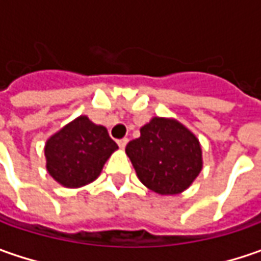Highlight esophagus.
Returning a JSON list of instances; mask_svg holds the SVG:
<instances>
[{"label": "esophagus", "mask_w": 261, "mask_h": 261, "mask_svg": "<svg viewBox=\"0 0 261 261\" xmlns=\"http://www.w3.org/2000/svg\"><path fill=\"white\" fill-rule=\"evenodd\" d=\"M126 144H127V138H122V139L117 141V145L120 146V148H125Z\"/></svg>", "instance_id": "34e87169"}]
</instances>
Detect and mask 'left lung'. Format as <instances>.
Returning <instances> with one entry per match:
<instances>
[{"instance_id": "1", "label": "left lung", "mask_w": 261, "mask_h": 261, "mask_svg": "<svg viewBox=\"0 0 261 261\" xmlns=\"http://www.w3.org/2000/svg\"><path fill=\"white\" fill-rule=\"evenodd\" d=\"M136 174L158 195H177L202 170L200 144L187 127L173 119L154 117L141 136L126 145Z\"/></svg>"}]
</instances>
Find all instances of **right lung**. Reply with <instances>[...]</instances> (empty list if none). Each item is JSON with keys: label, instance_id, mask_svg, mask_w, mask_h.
I'll list each match as a JSON object with an SVG mask.
<instances>
[{"label": "right lung", "instance_id": "right-lung-1", "mask_svg": "<svg viewBox=\"0 0 261 261\" xmlns=\"http://www.w3.org/2000/svg\"><path fill=\"white\" fill-rule=\"evenodd\" d=\"M116 149L117 144L105 126L94 125L87 116H80L47 139L46 168L62 186L81 187L98 177Z\"/></svg>", "mask_w": 261, "mask_h": 261}]
</instances>
